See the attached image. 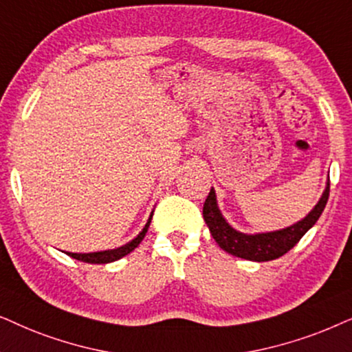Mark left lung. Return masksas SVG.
Here are the masks:
<instances>
[{"label": "left lung", "instance_id": "1", "mask_svg": "<svg viewBox=\"0 0 352 352\" xmlns=\"http://www.w3.org/2000/svg\"><path fill=\"white\" fill-rule=\"evenodd\" d=\"M330 195V182H327L325 190L318 199V203L314 206L311 212L306 217L298 220L296 223L289 227L280 228L274 232H261V233H243L233 228L227 219L220 212L217 204V195L215 190L210 188L209 196L206 198L203 208L204 222L208 223L210 235L217 245L227 251L228 254L241 257V259L254 261V262H265L278 259L285 252H288L301 238L306 235L307 230L316 225L320 217L323 209H325L327 201Z\"/></svg>", "mask_w": 352, "mask_h": 352}]
</instances>
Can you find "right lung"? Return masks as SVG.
Returning <instances> with one entry per match:
<instances>
[{"label": "right lung", "mask_w": 352, "mask_h": 352, "mask_svg": "<svg viewBox=\"0 0 352 352\" xmlns=\"http://www.w3.org/2000/svg\"><path fill=\"white\" fill-rule=\"evenodd\" d=\"M151 219H153V212H151V215H149L148 222L143 227V230L140 232L132 241L125 243V245H122L119 248H114V250L96 251V252H65V254L74 257V259H77V261L88 262V264H109V262H114L117 259H120V257L130 254V252H132L135 248H137L140 243L143 241V238L148 232L149 223H151Z\"/></svg>", "instance_id": "add662e5"}]
</instances>
